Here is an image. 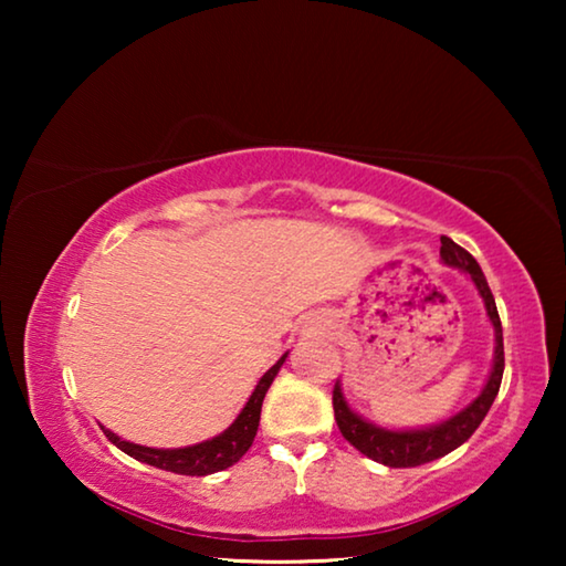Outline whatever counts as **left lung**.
<instances>
[{
    "label": "left lung",
    "instance_id": "left-lung-1",
    "mask_svg": "<svg viewBox=\"0 0 566 566\" xmlns=\"http://www.w3.org/2000/svg\"><path fill=\"white\" fill-rule=\"evenodd\" d=\"M439 256L447 266H454V270L464 272L472 284L476 286L479 296H482L486 317H490L494 327V359H492V371L486 377L484 387L479 395L469 401V405L457 411L439 424L419 427V429H387L379 427L375 421L364 419L349 407L347 397L342 391V381L337 379L332 395L334 405V419H337V427L342 437L347 439L352 447H357L364 457L375 459V462L385 467H419L427 462H434V459L454 452L457 447H462L469 437L476 432V427L482 424L486 411L494 405L496 391L502 385L504 375V342H502V322L500 314H496V304L490 284H486V276L482 266L467 249L452 242L449 237H442V247H439Z\"/></svg>",
    "mask_w": 566,
    "mask_h": 566
}]
</instances>
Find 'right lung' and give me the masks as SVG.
I'll use <instances>...</instances> for the list:
<instances>
[{"mask_svg":"<svg viewBox=\"0 0 566 566\" xmlns=\"http://www.w3.org/2000/svg\"><path fill=\"white\" fill-rule=\"evenodd\" d=\"M286 354L290 352H284L282 357L276 359L274 367L266 369L264 377L256 381L252 397L247 399L244 409L239 411L232 424H229L222 434L207 439V442L179 447V449H155V447H142V444L127 442V439H119L117 434L109 432V429H104V434H107L109 442L114 447H119L124 454L134 457L137 462L165 469V472L189 474V476H207V474L222 472V469L239 462V459L247 454V449L252 447L256 429H260L264 395H266V389L272 387L276 371L282 369Z\"/></svg>","mask_w":566,"mask_h":566,"instance_id":"1","label":"right lung"}]
</instances>
